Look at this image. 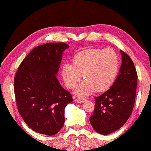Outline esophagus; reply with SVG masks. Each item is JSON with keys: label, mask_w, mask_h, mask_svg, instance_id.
<instances>
[{"label": "esophagus", "mask_w": 151, "mask_h": 151, "mask_svg": "<svg viewBox=\"0 0 151 151\" xmlns=\"http://www.w3.org/2000/svg\"><path fill=\"white\" fill-rule=\"evenodd\" d=\"M86 101V98H82V97H78L75 99V102H78V103H83V102Z\"/></svg>", "instance_id": "1"}]
</instances>
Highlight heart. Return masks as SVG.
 Returning a JSON list of instances; mask_svg holds the SVG:
<instances>
[{"label":"heart","instance_id":"b5f03b06","mask_svg":"<svg viewBox=\"0 0 151 151\" xmlns=\"http://www.w3.org/2000/svg\"><path fill=\"white\" fill-rule=\"evenodd\" d=\"M119 58L111 49H91L76 54L73 63H65L62 76L65 86L73 89L81 81L82 74L86 78L76 88L78 95H87L95 90L103 92L110 89L119 71Z\"/></svg>","mask_w":151,"mask_h":151}]
</instances>
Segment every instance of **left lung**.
Instances as JSON below:
<instances>
[{
	"label": "left lung",
	"mask_w": 151,
	"mask_h": 151,
	"mask_svg": "<svg viewBox=\"0 0 151 151\" xmlns=\"http://www.w3.org/2000/svg\"><path fill=\"white\" fill-rule=\"evenodd\" d=\"M119 74L111 87L95 97L93 114L89 121L96 132L107 135L119 129L132 114L135 102L137 75L132 59L121 50Z\"/></svg>",
	"instance_id": "obj_1"
}]
</instances>
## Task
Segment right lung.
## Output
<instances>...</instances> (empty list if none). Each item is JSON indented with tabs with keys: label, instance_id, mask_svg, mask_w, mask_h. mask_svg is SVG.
I'll use <instances>...</instances> for the list:
<instances>
[{
	"label": "right lung",
	"instance_id": "add662e5",
	"mask_svg": "<svg viewBox=\"0 0 151 151\" xmlns=\"http://www.w3.org/2000/svg\"><path fill=\"white\" fill-rule=\"evenodd\" d=\"M69 46L49 43L36 47L25 57L14 78V93L19 113L37 133L52 136L65 122L66 106L73 101L56 75L62 53Z\"/></svg>",
	"mask_w": 151,
	"mask_h": 151
}]
</instances>
